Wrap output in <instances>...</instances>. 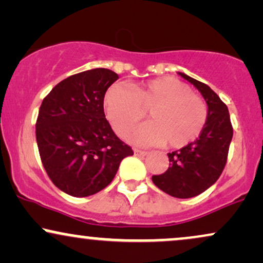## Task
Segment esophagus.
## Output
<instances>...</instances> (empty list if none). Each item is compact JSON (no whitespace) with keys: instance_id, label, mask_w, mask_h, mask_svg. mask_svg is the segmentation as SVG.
<instances>
[{"instance_id":"1","label":"esophagus","mask_w":263,"mask_h":263,"mask_svg":"<svg viewBox=\"0 0 263 263\" xmlns=\"http://www.w3.org/2000/svg\"><path fill=\"white\" fill-rule=\"evenodd\" d=\"M134 153H135V156H137V157H145L148 154V152L140 151V149H135Z\"/></svg>"}]
</instances>
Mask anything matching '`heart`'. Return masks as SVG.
Segmentation results:
<instances>
[{
  "instance_id": "obj_1",
  "label": "heart",
  "mask_w": 263,
  "mask_h": 263,
  "mask_svg": "<svg viewBox=\"0 0 263 263\" xmlns=\"http://www.w3.org/2000/svg\"><path fill=\"white\" fill-rule=\"evenodd\" d=\"M104 109L112 128L123 136L145 115L142 123L127 135L136 144L159 145L178 149L194 142L207 122V104L183 82L160 77L131 87L115 83L104 96Z\"/></svg>"
}]
</instances>
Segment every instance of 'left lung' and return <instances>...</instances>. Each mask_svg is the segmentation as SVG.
<instances>
[{"label":"left lung","mask_w":263,"mask_h":263,"mask_svg":"<svg viewBox=\"0 0 263 263\" xmlns=\"http://www.w3.org/2000/svg\"><path fill=\"white\" fill-rule=\"evenodd\" d=\"M194 84L207 104L208 116L203 131L196 141L167 154L170 165L164 174L153 175L154 185L176 198H191L210 189L226 166L233 138L229 111L207 84L178 72Z\"/></svg>","instance_id":"obj_1"}]
</instances>
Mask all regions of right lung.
I'll use <instances>...</instances> for the list:
<instances>
[{"instance_id":"1","label":"right lung","mask_w":263,"mask_h":263,"mask_svg":"<svg viewBox=\"0 0 263 263\" xmlns=\"http://www.w3.org/2000/svg\"><path fill=\"white\" fill-rule=\"evenodd\" d=\"M118 78L111 69H88L60 82L41 103L35 126L41 162L56 187L69 196L105 189L123 158L134 154L104 114V96Z\"/></svg>"}]
</instances>
